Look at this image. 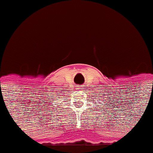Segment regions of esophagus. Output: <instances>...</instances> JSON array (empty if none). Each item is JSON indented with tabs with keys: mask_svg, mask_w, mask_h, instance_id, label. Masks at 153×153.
Returning <instances> with one entry per match:
<instances>
[{
	"mask_svg": "<svg viewBox=\"0 0 153 153\" xmlns=\"http://www.w3.org/2000/svg\"><path fill=\"white\" fill-rule=\"evenodd\" d=\"M79 89H82V88H79Z\"/></svg>",
	"mask_w": 153,
	"mask_h": 153,
	"instance_id": "34e87169",
	"label": "esophagus"
}]
</instances>
